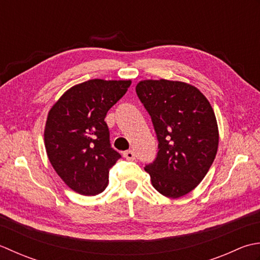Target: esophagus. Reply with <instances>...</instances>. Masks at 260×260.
I'll use <instances>...</instances> for the list:
<instances>
[{
    "label": "esophagus",
    "mask_w": 260,
    "mask_h": 260,
    "mask_svg": "<svg viewBox=\"0 0 260 260\" xmlns=\"http://www.w3.org/2000/svg\"><path fill=\"white\" fill-rule=\"evenodd\" d=\"M123 156H124L125 159L134 160L135 158H136V153H135L134 150H126V151L123 152Z\"/></svg>",
    "instance_id": "1"
}]
</instances>
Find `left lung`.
<instances>
[{
  "label": "left lung",
  "instance_id": "1",
  "mask_svg": "<svg viewBox=\"0 0 260 260\" xmlns=\"http://www.w3.org/2000/svg\"><path fill=\"white\" fill-rule=\"evenodd\" d=\"M136 92L158 139L156 160L145 167L152 186L166 198L186 195L202 182L218 151L214 111L199 88L184 82L145 79Z\"/></svg>",
  "mask_w": 260,
  "mask_h": 260
}]
</instances>
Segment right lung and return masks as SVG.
Returning a JSON list of instances; mask_svg holds the SVG:
<instances>
[{"instance_id": "add662e5", "label": "right lung", "mask_w": 260, "mask_h": 260, "mask_svg": "<svg viewBox=\"0 0 260 260\" xmlns=\"http://www.w3.org/2000/svg\"><path fill=\"white\" fill-rule=\"evenodd\" d=\"M130 85V79H89L67 89L49 110L44 134L47 156L74 192L91 197L107 188L110 168L121 155L111 148L104 119Z\"/></svg>"}]
</instances>
